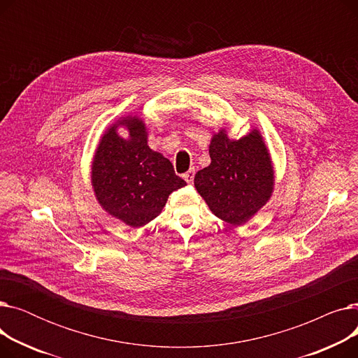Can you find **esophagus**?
Returning <instances> with one entry per match:
<instances>
[{
  "mask_svg": "<svg viewBox=\"0 0 358 358\" xmlns=\"http://www.w3.org/2000/svg\"><path fill=\"white\" fill-rule=\"evenodd\" d=\"M194 174H196L194 169H189V171H187L185 174H182V178L189 184H192L194 181Z\"/></svg>",
  "mask_w": 358,
  "mask_h": 358,
  "instance_id": "esophagus-1",
  "label": "esophagus"
}]
</instances>
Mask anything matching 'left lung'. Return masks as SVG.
I'll return each mask as SVG.
<instances>
[{"label":"left lung","instance_id":"obj_1","mask_svg":"<svg viewBox=\"0 0 358 358\" xmlns=\"http://www.w3.org/2000/svg\"><path fill=\"white\" fill-rule=\"evenodd\" d=\"M210 165L196 174L194 185L209 209L231 224L248 222L264 206L274 189L268 149L257 129L231 141L224 129L213 135Z\"/></svg>","mask_w":358,"mask_h":358}]
</instances>
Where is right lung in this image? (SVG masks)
I'll return each instance as SVG.
<instances>
[{
  "mask_svg": "<svg viewBox=\"0 0 358 358\" xmlns=\"http://www.w3.org/2000/svg\"><path fill=\"white\" fill-rule=\"evenodd\" d=\"M124 125L129 138L118 136ZM91 182L101 208L131 228H141L164 209L168 196L185 185L173 164L148 146L146 126L127 116L110 126L92 159Z\"/></svg>",
  "mask_w": 358,
  "mask_h": 358,
  "instance_id": "right-lung-1",
  "label": "right lung"
}]
</instances>
